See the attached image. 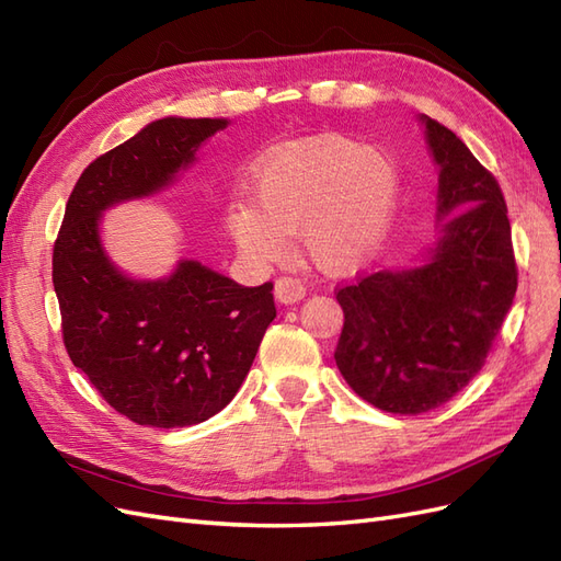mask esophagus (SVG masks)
<instances>
[{
  "mask_svg": "<svg viewBox=\"0 0 561 561\" xmlns=\"http://www.w3.org/2000/svg\"><path fill=\"white\" fill-rule=\"evenodd\" d=\"M274 295L280 304H295V301L304 299V295H307V287H304L297 278H278L276 287H274Z\"/></svg>",
  "mask_w": 561,
  "mask_h": 561,
  "instance_id": "esophagus-1",
  "label": "esophagus"
}]
</instances>
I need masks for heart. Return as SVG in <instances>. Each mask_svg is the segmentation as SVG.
<instances>
[{
	"label": "heart",
	"mask_w": 561,
	"mask_h": 561,
	"mask_svg": "<svg viewBox=\"0 0 561 561\" xmlns=\"http://www.w3.org/2000/svg\"><path fill=\"white\" fill-rule=\"evenodd\" d=\"M252 203L233 201L225 225L248 260L274 264L299 233L328 274H346L375 254L396 222L400 173L383 151L346 138H318L268 157L252 178Z\"/></svg>",
	"instance_id": "obj_1"
}]
</instances>
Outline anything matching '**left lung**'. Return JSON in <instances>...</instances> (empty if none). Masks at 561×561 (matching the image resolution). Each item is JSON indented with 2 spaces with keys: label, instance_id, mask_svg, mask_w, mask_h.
<instances>
[{
  "label": "left lung",
  "instance_id": "1",
  "mask_svg": "<svg viewBox=\"0 0 561 561\" xmlns=\"http://www.w3.org/2000/svg\"><path fill=\"white\" fill-rule=\"evenodd\" d=\"M437 165L435 241L410 268H383L336 293L346 383L390 414H423L482 369L513 307L517 266L501 186L461 138L421 114Z\"/></svg>",
  "mask_w": 561,
  "mask_h": 561
}]
</instances>
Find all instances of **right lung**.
Listing matches in <instances>:
<instances>
[{
  "label": "right lung",
  "instance_id": "1",
  "mask_svg": "<svg viewBox=\"0 0 561 561\" xmlns=\"http://www.w3.org/2000/svg\"><path fill=\"white\" fill-rule=\"evenodd\" d=\"M227 126L165 116L98 157L75 184L54 245L65 348L140 426H194L225 410L276 318L271 283L245 287L196 260H180L171 276L133 278L100 239L110 208L168 190Z\"/></svg>",
  "mask_w": 561,
  "mask_h": 561
}]
</instances>
